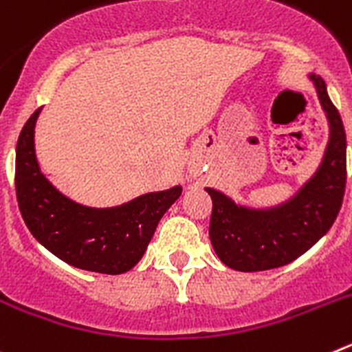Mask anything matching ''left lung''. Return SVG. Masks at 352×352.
<instances>
[{
    "instance_id": "left-lung-1",
    "label": "left lung",
    "mask_w": 352,
    "mask_h": 352,
    "mask_svg": "<svg viewBox=\"0 0 352 352\" xmlns=\"http://www.w3.org/2000/svg\"><path fill=\"white\" fill-rule=\"evenodd\" d=\"M329 121V142L312 179L294 199L272 210H248L206 188L213 210L210 239L219 259L238 272L280 268L317 243L340 211L346 192V130L324 80L310 76Z\"/></svg>"
}]
</instances>
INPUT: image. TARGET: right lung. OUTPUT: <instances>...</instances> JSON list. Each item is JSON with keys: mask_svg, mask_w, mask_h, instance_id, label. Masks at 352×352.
Returning a JSON list of instances; mask_svg holds the SVG:
<instances>
[{"mask_svg": "<svg viewBox=\"0 0 352 352\" xmlns=\"http://www.w3.org/2000/svg\"><path fill=\"white\" fill-rule=\"evenodd\" d=\"M42 107L21 130L15 149V194L31 234L65 263L86 272L120 275L141 261L182 186L155 192L109 210L76 204L43 178L35 157V123Z\"/></svg>", "mask_w": 352, "mask_h": 352, "instance_id": "1", "label": "right lung"}]
</instances>
